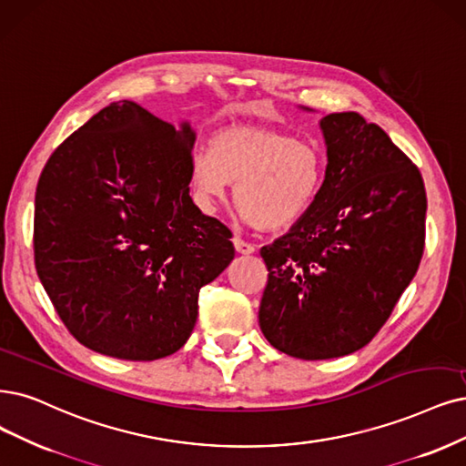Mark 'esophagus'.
Wrapping results in <instances>:
<instances>
[{"label": "esophagus", "mask_w": 466, "mask_h": 466, "mask_svg": "<svg viewBox=\"0 0 466 466\" xmlns=\"http://www.w3.org/2000/svg\"><path fill=\"white\" fill-rule=\"evenodd\" d=\"M234 248H236V251L238 253H244V255H249V253H253L255 251V246L253 244H249V242H246V239H242V238H234Z\"/></svg>", "instance_id": "34e87169"}]
</instances>
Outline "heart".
Instances as JSON below:
<instances>
[{
    "mask_svg": "<svg viewBox=\"0 0 466 466\" xmlns=\"http://www.w3.org/2000/svg\"><path fill=\"white\" fill-rule=\"evenodd\" d=\"M324 153L296 136L230 127L211 140V151L194 155L192 177L205 199H224L238 182L236 199L246 218L261 230H284L315 203L324 178Z\"/></svg>",
    "mask_w": 466,
    "mask_h": 466,
    "instance_id": "b5f03b06",
    "label": "heart"
}]
</instances>
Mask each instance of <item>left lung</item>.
Instances as JSON below:
<instances>
[{
    "instance_id": "obj_1",
    "label": "left lung",
    "mask_w": 466,
    "mask_h": 466,
    "mask_svg": "<svg viewBox=\"0 0 466 466\" xmlns=\"http://www.w3.org/2000/svg\"><path fill=\"white\" fill-rule=\"evenodd\" d=\"M324 180L291 230L261 248L268 280L259 326L272 348L350 355L380 332L415 277L426 238L420 170L359 113L320 120Z\"/></svg>"
}]
</instances>
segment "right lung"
Instances as JSON below:
<instances>
[{"mask_svg": "<svg viewBox=\"0 0 466 466\" xmlns=\"http://www.w3.org/2000/svg\"><path fill=\"white\" fill-rule=\"evenodd\" d=\"M196 134L111 103L51 153L34 201V263L66 330L127 360L178 351L232 232L189 198Z\"/></svg>", "mask_w": 466, "mask_h": 466, "instance_id": "add662e5", "label": "right lung"}]
</instances>
